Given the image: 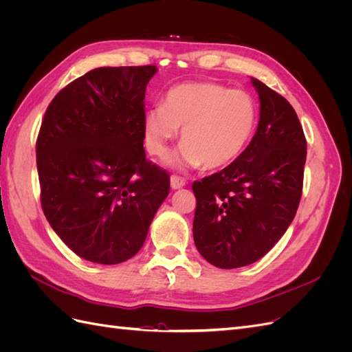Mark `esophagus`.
Here are the masks:
<instances>
[{
  "instance_id": "34e87169",
  "label": "esophagus",
  "mask_w": 352,
  "mask_h": 352,
  "mask_svg": "<svg viewBox=\"0 0 352 352\" xmlns=\"http://www.w3.org/2000/svg\"><path fill=\"white\" fill-rule=\"evenodd\" d=\"M185 185H186V180L184 177L176 176V175L170 177V186H172V189H180V188H184Z\"/></svg>"
}]
</instances>
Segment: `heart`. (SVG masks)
Masks as SVG:
<instances>
[{
  "instance_id": "heart-1",
  "label": "heart",
  "mask_w": 352,
  "mask_h": 352,
  "mask_svg": "<svg viewBox=\"0 0 352 352\" xmlns=\"http://www.w3.org/2000/svg\"><path fill=\"white\" fill-rule=\"evenodd\" d=\"M255 126L257 105L250 94L212 82L182 83L167 92L164 107L146 113L145 145L154 157L164 158L182 129L177 164L223 168L245 151Z\"/></svg>"
}]
</instances>
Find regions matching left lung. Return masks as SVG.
Instances as JSON below:
<instances>
[{"mask_svg": "<svg viewBox=\"0 0 352 352\" xmlns=\"http://www.w3.org/2000/svg\"><path fill=\"white\" fill-rule=\"evenodd\" d=\"M257 132L228 167L192 184L194 241L219 269H238L267 254L292 223L302 194L307 141L292 105L258 79Z\"/></svg>", "mask_w": 352, "mask_h": 352, "instance_id": "8db88e82", "label": "left lung"}]
</instances>
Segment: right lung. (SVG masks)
<instances>
[{
	"label": "right lung",
	"mask_w": 352,
	"mask_h": 352,
	"mask_svg": "<svg viewBox=\"0 0 352 352\" xmlns=\"http://www.w3.org/2000/svg\"><path fill=\"white\" fill-rule=\"evenodd\" d=\"M155 73L151 65L94 69L63 88L42 119V211L83 260L132 258L168 195V173L144 150V100Z\"/></svg>",
	"instance_id": "1"
}]
</instances>
